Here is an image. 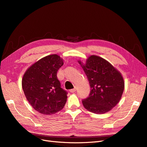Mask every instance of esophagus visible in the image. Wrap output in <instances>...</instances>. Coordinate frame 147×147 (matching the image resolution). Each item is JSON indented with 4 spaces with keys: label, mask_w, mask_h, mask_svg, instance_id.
Masks as SVG:
<instances>
[{
    "label": "esophagus",
    "mask_w": 147,
    "mask_h": 147,
    "mask_svg": "<svg viewBox=\"0 0 147 147\" xmlns=\"http://www.w3.org/2000/svg\"><path fill=\"white\" fill-rule=\"evenodd\" d=\"M70 92H75V91H76V88H74V89H72V90H70V91H69Z\"/></svg>",
    "instance_id": "obj_1"
}]
</instances>
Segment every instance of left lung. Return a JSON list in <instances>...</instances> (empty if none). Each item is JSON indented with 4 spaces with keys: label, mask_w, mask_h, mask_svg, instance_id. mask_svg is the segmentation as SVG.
<instances>
[{
    "label": "left lung",
    "mask_w": 147,
    "mask_h": 147,
    "mask_svg": "<svg viewBox=\"0 0 147 147\" xmlns=\"http://www.w3.org/2000/svg\"><path fill=\"white\" fill-rule=\"evenodd\" d=\"M87 76L91 92L82 103L87 110L103 114L112 110L121 99L124 82L121 72L102 57L91 55L85 64L78 61Z\"/></svg>",
    "instance_id": "obj_1"
}]
</instances>
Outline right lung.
Here are the masks:
<instances>
[{"instance_id":"add662e5","label":"right lung","mask_w":147,"mask_h":147,"mask_svg":"<svg viewBox=\"0 0 147 147\" xmlns=\"http://www.w3.org/2000/svg\"><path fill=\"white\" fill-rule=\"evenodd\" d=\"M63 64V58L53 54L35 62L25 72L22 87L28 101L38 112L50 115L64 108L67 93L57 78V70Z\"/></svg>"}]
</instances>
